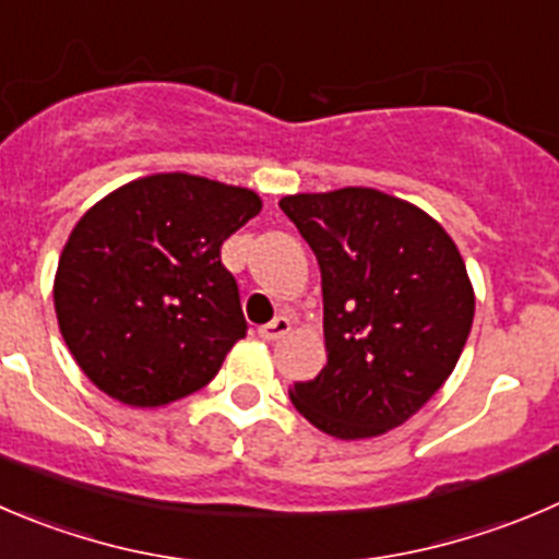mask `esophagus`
I'll return each mask as SVG.
<instances>
[{
  "label": "esophagus",
  "instance_id": "esophagus-1",
  "mask_svg": "<svg viewBox=\"0 0 559 559\" xmlns=\"http://www.w3.org/2000/svg\"><path fill=\"white\" fill-rule=\"evenodd\" d=\"M290 332V321L285 316H280V318H274V321L271 323H265V326H260L258 329V334L263 340H269V343H274V340H280V337H285V334Z\"/></svg>",
  "mask_w": 559,
  "mask_h": 559
}]
</instances>
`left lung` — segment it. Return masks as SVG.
<instances>
[{
	"label": "left lung",
	"mask_w": 559,
	"mask_h": 559,
	"mask_svg": "<svg viewBox=\"0 0 559 559\" xmlns=\"http://www.w3.org/2000/svg\"><path fill=\"white\" fill-rule=\"evenodd\" d=\"M321 265L326 365L290 401L318 430L370 439L406 423L450 379L475 318L444 227L365 186L280 200Z\"/></svg>",
	"instance_id": "1"
}]
</instances>
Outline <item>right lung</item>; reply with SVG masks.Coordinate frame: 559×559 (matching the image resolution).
I'll use <instances>...</instances> for the list:
<instances>
[{
    "instance_id": "1",
    "label": "right lung",
    "mask_w": 559,
    "mask_h": 559,
    "mask_svg": "<svg viewBox=\"0 0 559 559\" xmlns=\"http://www.w3.org/2000/svg\"><path fill=\"white\" fill-rule=\"evenodd\" d=\"M260 209L252 189L158 173L120 186L76 222L57 265L55 310L100 392L153 408L219 373L247 334L222 243Z\"/></svg>"
}]
</instances>
